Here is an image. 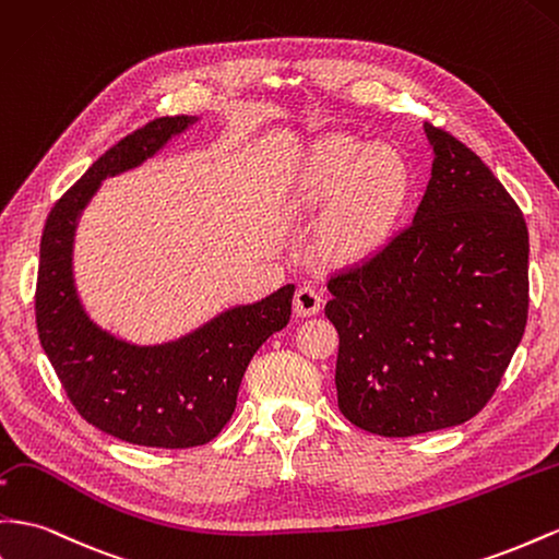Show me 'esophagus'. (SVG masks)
I'll list each match as a JSON object with an SVG mask.
<instances>
[{
    "instance_id": "obj_1",
    "label": "esophagus",
    "mask_w": 559,
    "mask_h": 559,
    "mask_svg": "<svg viewBox=\"0 0 559 559\" xmlns=\"http://www.w3.org/2000/svg\"><path fill=\"white\" fill-rule=\"evenodd\" d=\"M320 308H322V294H320V289H317V286H312V284L298 286V292L294 296V310H296V314L308 317V314L320 312Z\"/></svg>"
}]
</instances>
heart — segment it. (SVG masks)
I'll return each mask as SVG.
<instances>
[{
	"mask_svg": "<svg viewBox=\"0 0 559 559\" xmlns=\"http://www.w3.org/2000/svg\"><path fill=\"white\" fill-rule=\"evenodd\" d=\"M409 192V164L395 147H367L345 135L317 147L300 178L306 204L317 206L336 198L324 221V242L345 255L379 247L397 225Z\"/></svg>",
	"mask_w": 559,
	"mask_h": 559,
	"instance_id": "b5f03b06",
	"label": "heart"
}]
</instances>
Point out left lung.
I'll list each match as a JSON object with an SVG mask.
<instances>
[{"label":"left lung","instance_id":"8db88e82","mask_svg":"<svg viewBox=\"0 0 559 559\" xmlns=\"http://www.w3.org/2000/svg\"><path fill=\"white\" fill-rule=\"evenodd\" d=\"M432 176L414 221L329 277L338 409L353 426L412 437L485 409L530 310V233L471 147L426 124Z\"/></svg>","mask_w":559,"mask_h":559}]
</instances>
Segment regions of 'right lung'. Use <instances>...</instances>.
Wrapping results in <instances>:
<instances>
[{"instance_id":"obj_1","label":"right lung","mask_w":559,"mask_h":559,"mask_svg":"<svg viewBox=\"0 0 559 559\" xmlns=\"http://www.w3.org/2000/svg\"><path fill=\"white\" fill-rule=\"evenodd\" d=\"M198 117H157L100 155L60 198L39 245L35 314L41 348L78 414L117 440L190 449L228 424L253 353L292 320L294 284L239 306L174 343L139 348L98 329L72 282V239L80 211L100 180L155 155Z\"/></svg>"}]
</instances>
